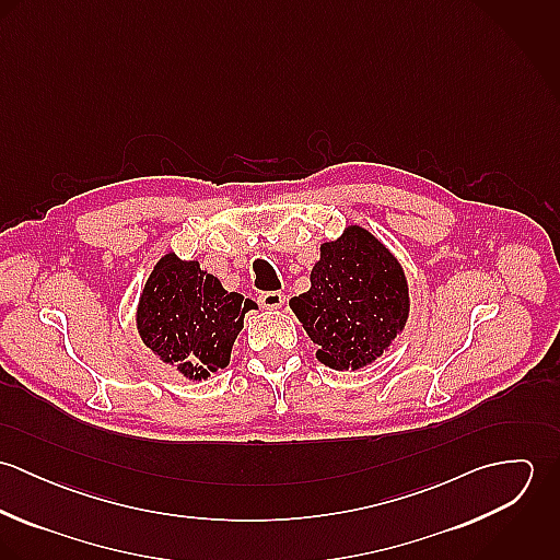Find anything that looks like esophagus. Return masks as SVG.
I'll list each match as a JSON object with an SVG mask.
<instances>
[{
  "label": "esophagus",
  "instance_id": "34e87169",
  "mask_svg": "<svg viewBox=\"0 0 560 560\" xmlns=\"http://www.w3.org/2000/svg\"><path fill=\"white\" fill-rule=\"evenodd\" d=\"M284 293H278V291H271V293H260L258 298V304L265 308V311H278L284 306Z\"/></svg>",
  "mask_w": 560,
  "mask_h": 560
}]
</instances>
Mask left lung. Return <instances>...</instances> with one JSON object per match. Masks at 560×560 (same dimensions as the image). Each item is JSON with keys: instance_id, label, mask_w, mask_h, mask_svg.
<instances>
[{"instance_id": "obj_1", "label": "left lung", "mask_w": 560, "mask_h": 560, "mask_svg": "<svg viewBox=\"0 0 560 560\" xmlns=\"http://www.w3.org/2000/svg\"><path fill=\"white\" fill-rule=\"evenodd\" d=\"M311 289L289 302L334 371L373 364L395 345L409 319V282L388 245L360 224L320 243Z\"/></svg>"}]
</instances>
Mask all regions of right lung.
Returning a JSON list of instances; mask_svg holds the SVG:
<instances>
[{"mask_svg": "<svg viewBox=\"0 0 560 560\" xmlns=\"http://www.w3.org/2000/svg\"><path fill=\"white\" fill-rule=\"evenodd\" d=\"M249 311H256V302L226 291L198 260L165 252L140 293L136 327L163 364L189 382H202L231 362Z\"/></svg>", "mask_w": 560, "mask_h": 560, "instance_id": "add662e5", "label": "right lung"}]
</instances>
